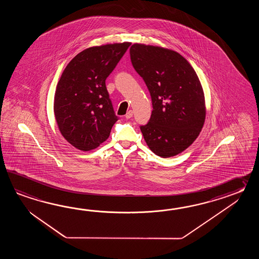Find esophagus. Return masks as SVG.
I'll list each match as a JSON object with an SVG mask.
<instances>
[{
    "instance_id": "esophagus-1",
    "label": "esophagus",
    "mask_w": 259,
    "mask_h": 259,
    "mask_svg": "<svg viewBox=\"0 0 259 259\" xmlns=\"http://www.w3.org/2000/svg\"><path fill=\"white\" fill-rule=\"evenodd\" d=\"M132 116H133V111L132 110H128L127 112V114H126V118H131V117H132Z\"/></svg>"
}]
</instances>
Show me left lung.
<instances>
[{"label":"left lung","mask_w":259,"mask_h":259,"mask_svg":"<svg viewBox=\"0 0 259 259\" xmlns=\"http://www.w3.org/2000/svg\"><path fill=\"white\" fill-rule=\"evenodd\" d=\"M130 54L153 104L150 120L141 126L145 142L163 158L181 154L198 137L205 120L204 91L196 72L173 50L134 44Z\"/></svg>","instance_id":"1"}]
</instances>
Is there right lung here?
<instances>
[{"mask_svg":"<svg viewBox=\"0 0 259 259\" xmlns=\"http://www.w3.org/2000/svg\"><path fill=\"white\" fill-rule=\"evenodd\" d=\"M130 45L125 41L83 50L62 73L55 90V120L63 137L75 148L88 152L109 137L117 116L105 79Z\"/></svg>","mask_w":259,"mask_h":259,"instance_id":"add662e5","label":"right lung"}]
</instances>
